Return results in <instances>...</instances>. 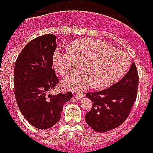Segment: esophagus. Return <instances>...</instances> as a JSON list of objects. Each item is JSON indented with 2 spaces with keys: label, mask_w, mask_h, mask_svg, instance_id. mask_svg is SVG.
Masks as SVG:
<instances>
[{
  "label": "esophagus",
  "mask_w": 153,
  "mask_h": 153,
  "mask_svg": "<svg viewBox=\"0 0 153 153\" xmlns=\"http://www.w3.org/2000/svg\"><path fill=\"white\" fill-rule=\"evenodd\" d=\"M84 96V94L82 93V91H76L75 92V97L76 98V99H82V97Z\"/></svg>",
  "instance_id": "1"
}]
</instances>
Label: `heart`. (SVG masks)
<instances>
[{
	"instance_id": "1",
	"label": "heart",
	"mask_w": 153,
	"mask_h": 153,
	"mask_svg": "<svg viewBox=\"0 0 153 153\" xmlns=\"http://www.w3.org/2000/svg\"><path fill=\"white\" fill-rule=\"evenodd\" d=\"M130 63L128 54L103 40L82 39L72 44L71 49L57 50L54 68L63 76L72 74L85 64L86 71L72 75L62 81L68 89H85L91 85L105 88L119 81Z\"/></svg>"
}]
</instances>
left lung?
<instances>
[{
  "instance_id": "1",
  "label": "left lung",
  "mask_w": 153,
  "mask_h": 153,
  "mask_svg": "<svg viewBox=\"0 0 153 153\" xmlns=\"http://www.w3.org/2000/svg\"><path fill=\"white\" fill-rule=\"evenodd\" d=\"M138 74L135 63L116 84L98 92H89L93 103L85 114V122L93 130L105 133L121 125L130 114L136 100Z\"/></svg>"
}]
</instances>
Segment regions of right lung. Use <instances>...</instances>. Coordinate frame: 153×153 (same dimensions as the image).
Returning <instances> with one entry per match:
<instances>
[{
    "instance_id": "1",
    "label": "right lung",
    "mask_w": 153,
    "mask_h": 153,
    "mask_svg": "<svg viewBox=\"0 0 153 153\" xmlns=\"http://www.w3.org/2000/svg\"><path fill=\"white\" fill-rule=\"evenodd\" d=\"M57 37L44 34L31 40L20 52L14 69L16 102L24 117L33 127L47 129L60 120L62 106L71 92L50 95L59 80L53 69Z\"/></svg>"
}]
</instances>
